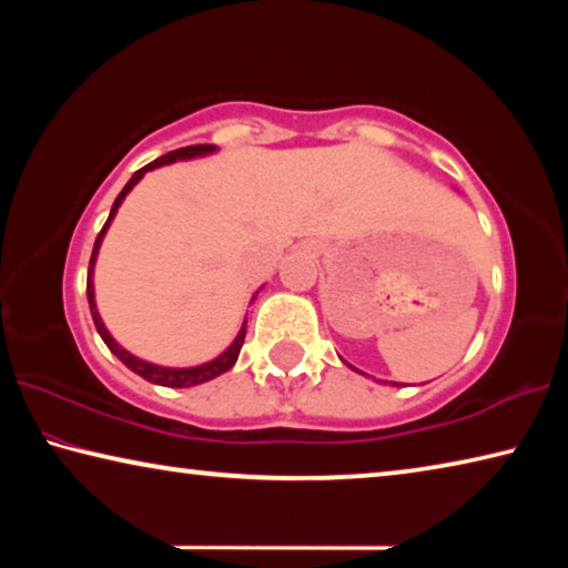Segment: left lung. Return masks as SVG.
I'll return each mask as SVG.
<instances>
[{"label":"left lung","mask_w":568,"mask_h":568,"mask_svg":"<svg viewBox=\"0 0 568 568\" xmlns=\"http://www.w3.org/2000/svg\"><path fill=\"white\" fill-rule=\"evenodd\" d=\"M351 368H353V365H351ZM353 371H355V368H353Z\"/></svg>","instance_id":"left-lung-1"}]
</instances>
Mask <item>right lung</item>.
Here are the masks:
<instances>
[{"label": "right lung", "mask_w": 568, "mask_h": 568, "mask_svg": "<svg viewBox=\"0 0 568 568\" xmlns=\"http://www.w3.org/2000/svg\"><path fill=\"white\" fill-rule=\"evenodd\" d=\"M210 152H215V145H190V148H180L175 152H168V155H162L158 160H152L150 165H145L142 170L134 172V175L130 178L128 185L122 187V192L118 195V200H114V205L110 210V217L108 223H104V227L100 230L98 240H94V247H92V257H90V271H88V301H90V313H92V321H94V328H98V333L102 335V341L108 348L118 355V358L128 365V368L132 373H138V376H142L150 383H158V386H168V388H190V386H200V383L205 381H213L217 376H223L225 371H230L237 361L240 355V348H243V341H245V333H247V321L243 323V328H240V333L235 335V341L230 343V348L225 353H220L217 358L207 361L203 365H192V368H165V365H155V363H148L138 358V355H132L122 348V345L112 338L110 331L104 328V323L100 318L98 313V305H94V283H92V275H94V261H98V253H100V245L104 240V233H108L110 223L114 220V215H118V210L122 205V200L128 197V192L138 185V182L145 178V172L155 170V168H162V165H170V162L175 160H190V158H203V155H210ZM255 301V297H253Z\"/></svg>", "instance_id": "add662e5"}]
</instances>
